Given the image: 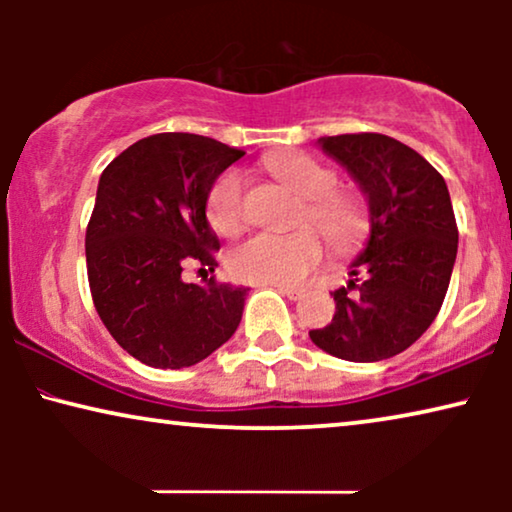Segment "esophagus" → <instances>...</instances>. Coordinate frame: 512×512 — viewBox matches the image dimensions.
Segmentation results:
<instances>
[{
	"label": "esophagus",
	"instance_id": "34e87169",
	"mask_svg": "<svg viewBox=\"0 0 512 512\" xmlns=\"http://www.w3.org/2000/svg\"><path fill=\"white\" fill-rule=\"evenodd\" d=\"M277 291L282 293V296H286L289 300H298V298H303V289H296V286H282V284H277Z\"/></svg>",
	"mask_w": 512,
	"mask_h": 512
}]
</instances>
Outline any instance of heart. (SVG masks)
Wrapping results in <instances>:
<instances>
[{
	"label": "heart",
	"instance_id": "b5f03b06",
	"mask_svg": "<svg viewBox=\"0 0 512 512\" xmlns=\"http://www.w3.org/2000/svg\"><path fill=\"white\" fill-rule=\"evenodd\" d=\"M263 165L272 177L305 198L298 226L317 227L335 251H352L366 240L370 230L366 200L354 191L335 188L338 177L331 167L305 153H275L265 158ZM205 214L214 233L223 237L240 233L247 223L240 172L226 170L214 179L207 193ZM316 231L300 228L289 235L258 233L249 237L230 254V272L237 279L254 284L284 286L303 282L324 258V242Z\"/></svg>",
	"mask_w": 512,
	"mask_h": 512
}]
</instances>
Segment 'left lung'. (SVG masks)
Listing matches in <instances>:
<instances>
[{
	"instance_id": "left-lung-1",
	"label": "left lung",
	"mask_w": 512,
	"mask_h": 512,
	"mask_svg": "<svg viewBox=\"0 0 512 512\" xmlns=\"http://www.w3.org/2000/svg\"><path fill=\"white\" fill-rule=\"evenodd\" d=\"M319 144L366 193L370 237L354 279L333 291L331 324L310 338L345 361L391 359L431 326L450 286L459 244L450 191L429 160L394 137L356 132Z\"/></svg>"
}]
</instances>
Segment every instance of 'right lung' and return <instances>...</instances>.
<instances>
[{
    "label": "right lung",
    "instance_id": "right-lung-1",
    "mask_svg": "<svg viewBox=\"0 0 512 512\" xmlns=\"http://www.w3.org/2000/svg\"><path fill=\"white\" fill-rule=\"evenodd\" d=\"M242 156L216 139L160 132L104 167L86 228L90 296L111 338L146 366H195L240 326L249 289L214 277L186 284L181 272H214L207 193Z\"/></svg>",
    "mask_w": 512,
    "mask_h": 512
}]
</instances>
